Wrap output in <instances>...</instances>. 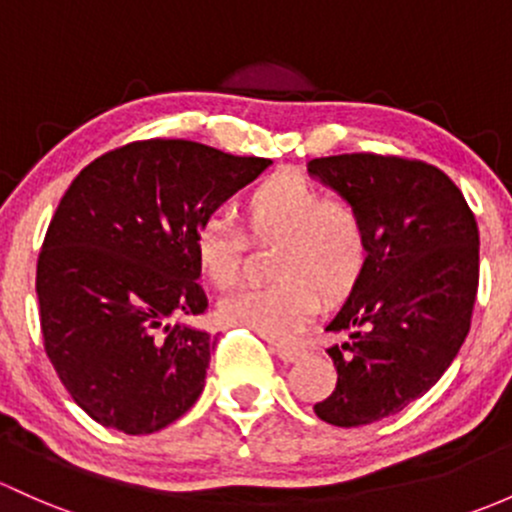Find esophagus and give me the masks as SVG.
<instances>
[{
  "label": "esophagus",
  "instance_id": "1",
  "mask_svg": "<svg viewBox=\"0 0 512 512\" xmlns=\"http://www.w3.org/2000/svg\"><path fill=\"white\" fill-rule=\"evenodd\" d=\"M274 353H277L284 363H294V360H299L301 355H304V351H301L299 346H292V343H277V346H274Z\"/></svg>",
  "mask_w": 512,
  "mask_h": 512
}]
</instances>
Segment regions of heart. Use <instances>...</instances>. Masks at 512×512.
<instances>
[{"label": "heart", "mask_w": 512, "mask_h": 512, "mask_svg": "<svg viewBox=\"0 0 512 512\" xmlns=\"http://www.w3.org/2000/svg\"><path fill=\"white\" fill-rule=\"evenodd\" d=\"M252 242H277L267 287L242 289L220 304V319L270 338L297 333L319 309V297L341 301L370 265L373 235L365 213L348 198H326L294 174L260 181L242 203ZM245 233L225 215L208 213L193 233V257L218 289L242 277Z\"/></svg>", "instance_id": "heart-1"}]
</instances>
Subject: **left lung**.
Returning <instances> with one entry per match:
<instances>
[{
	"label": "left lung",
	"mask_w": 512,
	"mask_h": 512,
	"mask_svg": "<svg viewBox=\"0 0 512 512\" xmlns=\"http://www.w3.org/2000/svg\"><path fill=\"white\" fill-rule=\"evenodd\" d=\"M309 174L365 213L373 252L326 331L336 387L314 412L360 427L405 410L444 375L471 328L478 292V225L459 186L419 159L338 154Z\"/></svg>",
	"instance_id": "obj_1"
}]
</instances>
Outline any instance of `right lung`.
<instances>
[{"mask_svg": "<svg viewBox=\"0 0 512 512\" xmlns=\"http://www.w3.org/2000/svg\"><path fill=\"white\" fill-rule=\"evenodd\" d=\"M270 164L142 139L90 161L68 186L36 265L43 348L102 427L152 434L198 400L215 338L174 324L208 309L193 233Z\"/></svg>", "mask_w": 512, "mask_h": 512, "instance_id": "1", "label": "right lung"}]
</instances>
